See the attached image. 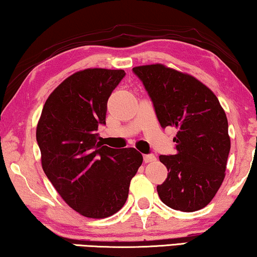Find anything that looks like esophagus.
Instances as JSON below:
<instances>
[{
    "mask_svg": "<svg viewBox=\"0 0 257 257\" xmlns=\"http://www.w3.org/2000/svg\"><path fill=\"white\" fill-rule=\"evenodd\" d=\"M156 160L155 156L153 154H148V155H144V161L145 163H150V162H154Z\"/></svg>",
    "mask_w": 257,
    "mask_h": 257,
    "instance_id": "obj_1",
    "label": "esophagus"
}]
</instances>
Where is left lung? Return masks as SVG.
Instances as JSON below:
<instances>
[{
  "mask_svg": "<svg viewBox=\"0 0 257 257\" xmlns=\"http://www.w3.org/2000/svg\"><path fill=\"white\" fill-rule=\"evenodd\" d=\"M153 101L163 128L177 130L176 154L160 155L168 176L158 185L167 206L193 212L209 204L225 178L228 121L217 96L190 74L162 64L133 68Z\"/></svg>",
  "mask_w": 257,
  "mask_h": 257,
  "instance_id": "1",
  "label": "left lung"
}]
</instances>
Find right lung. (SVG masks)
<instances>
[{
  "label": "right lung",
  "instance_id": "obj_1",
  "mask_svg": "<svg viewBox=\"0 0 257 257\" xmlns=\"http://www.w3.org/2000/svg\"><path fill=\"white\" fill-rule=\"evenodd\" d=\"M122 69L87 68L67 77L44 104L37 125L42 167L61 198L87 218L119 211L143 163L136 148L114 150L98 140L111 92Z\"/></svg>",
  "mask_w": 257,
  "mask_h": 257
}]
</instances>
